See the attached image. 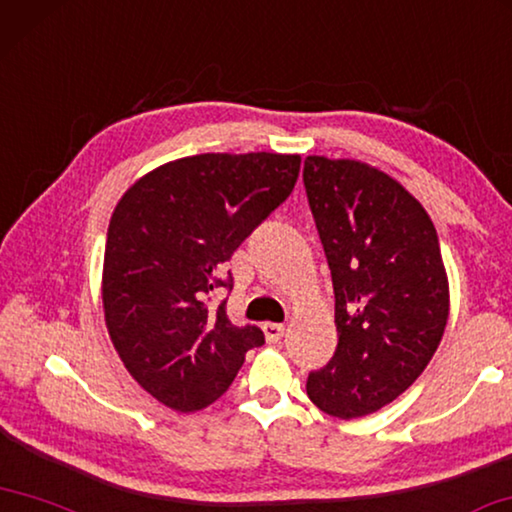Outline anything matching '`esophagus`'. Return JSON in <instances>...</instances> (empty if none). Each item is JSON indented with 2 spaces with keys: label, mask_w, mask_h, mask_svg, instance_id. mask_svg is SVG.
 Masks as SVG:
<instances>
[{
  "label": "esophagus",
  "mask_w": 512,
  "mask_h": 512,
  "mask_svg": "<svg viewBox=\"0 0 512 512\" xmlns=\"http://www.w3.org/2000/svg\"><path fill=\"white\" fill-rule=\"evenodd\" d=\"M282 335H285V326L282 323H264V337L269 344L280 342Z\"/></svg>",
  "instance_id": "1"
}]
</instances>
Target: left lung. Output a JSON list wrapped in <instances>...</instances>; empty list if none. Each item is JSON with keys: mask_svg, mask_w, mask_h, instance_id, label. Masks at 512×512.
<instances>
[{"mask_svg": "<svg viewBox=\"0 0 512 512\" xmlns=\"http://www.w3.org/2000/svg\"><path fill=\"white\" fill-rule=\"evenodd\" d=\"M303 182L335 289L337 351L307 376L330 417L371 415L426 369L449 319L435 225L383 170L355 159H305Z\"/></svg>", "mask_w": 512, "mask_h": 512, "instance_id": "8db88e82", "label": "left lung"}]
</instances>
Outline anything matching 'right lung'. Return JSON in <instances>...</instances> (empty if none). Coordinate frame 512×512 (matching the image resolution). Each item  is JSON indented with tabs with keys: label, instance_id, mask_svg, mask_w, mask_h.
I'll return each instance as SVG.
<instances>
[{
	"label": "right lung",
	"instance_id": "1",
	"mask_svg": "<svg viewBox=\"0 0 512 512\" xmlns=\"http://www.w3.org/2000/svg\"><path fill=\"white\" fill-rule=\"evenodd\" d=\"M300 154L207 152L136 180L111 214L102 269L104 321L125 369L177 412H196L232 385L257 326H234L223 266L294 191Z\"/></svg>",
	"mask_w": 512,
	"mask_h": 512
}]
</instances>
